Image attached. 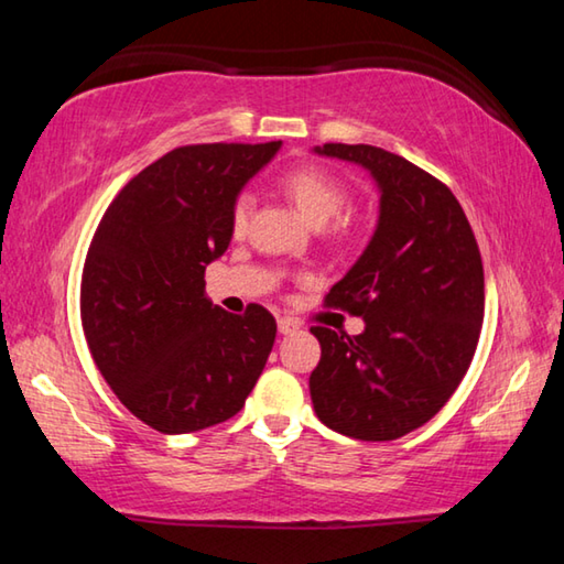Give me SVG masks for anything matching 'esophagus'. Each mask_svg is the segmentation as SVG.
Returning <instances> with one entry per match:
<instances>
[{
  "instance_id": "esophagus-1",
  "label": "esophagus",
  "mask_w": 564,
  "mask_h": 564,
  "mask_svg": "<svg viewBox=\"0 0 564 564\" xmlns=\"http://www.w3.org/2000/svg\"><path fill=\"white\" fill-rule=\"evenodd\" d=\"M299 330V321H293V318H279V333L281 336H291V333H295Z\"/></svg>"
}]
</instances>
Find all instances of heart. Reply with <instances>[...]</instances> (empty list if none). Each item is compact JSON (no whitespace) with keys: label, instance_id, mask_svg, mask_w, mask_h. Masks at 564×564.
I'll use <instances>...</instances> for the list:
<instances>
[{"label":"heart","instance_id":"b5f03b06","mask_svg":"<svg viewBox=\"0 0 564 564\" xmlns=\"http://www.w3.org/2000/svg\"><path fill=\"white\" fill-rule=\"evenodd\" d=\"M281 188L316 228H323L330 224L333 218H338L350 198L348 186L343 184V178H338L333 171L323 166H299L289 171V174L281 178ZM251 206L253 198L248 194L236 198L231 212V228L236 234L246 231L248 218H251Z\"/></svg>","mask_w":564,"mask_h":564}]
</instances>
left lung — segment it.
Returning a JSON list of instances; mask_svg holds the SVG:
<instances>
[{
    "mask_svg": "<svg viewBox=\"0 0 564 564\" xmlns=\"http://www.w3.org/2000/svg\"><path fill=\"white\" fill-rule=\"evenodd\" d=\"M313 151L366 169L380 212L366 251L326 295L366 330L311 328L321 343L311 400L330 431L395 441L425 425L470 368L485 311L482 259L463 206L427 171L368 144Z\"/></svg>",
    "mask_w": 564,
    "mask_h": 564,
    "instance_id": "left-lung-1",
    "label": "left lung"
}]
</instances>
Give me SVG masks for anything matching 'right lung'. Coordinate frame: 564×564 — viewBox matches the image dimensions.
Instances as JSON below:
<instances>
[{"mask_svg":"<svg viewBox=\"0 0 564 564\" xmlns=\"http://www.w3.org/2000/svg\"><path fill=\"white\" fill-rule=\"evenodd\" d=\"M281 149L194 144L133 176L101 216L82 273L91 358L141 423L181 435L234 417L263 373L275 318L243 316L204 293V271L231 243L246 181Z\"/></svg>","mask_w":564,"mask_h":564,"instance_id":"1","label":"right lung"}]
</instances>
